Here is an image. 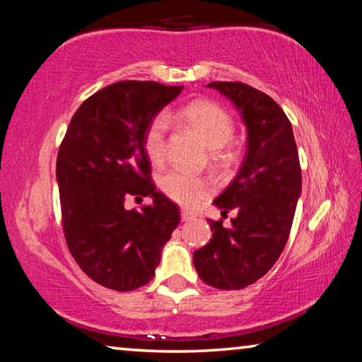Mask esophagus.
<instances>
[{"instance_id":"1","label":"esophagus","mask_w":362,"mask_h":362,"mask_svg":"<svg viewBox=\"0 0 362 362\" xmlns=\"http://www.w3.org/2000/svg\"><path fill=\"white\" fill-rule=\"evenodd\" d=\"M180 216H182V222H192V220L196 218L194 214L192 211H187V209H182Z\"/></svg>"}]
</instances>
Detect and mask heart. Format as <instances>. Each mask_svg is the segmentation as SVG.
I'll return each mask as SVG.
<instances>
[{
	"label": "heart",
	"mask_w": 362,
	"mask_h": 362,
	"mask_svg": "<svg viewBox=\"0 0 362 362\" xmlns=\"http://www.w3.org/2000/svg\"><path fill=\"white\" fill-rule=\"evenodd\" d=\"M183 118L199 134L207 146L212 148V156L218 164H228L235 158L230 140L235 134V121L226 110L212 100H194L183 108ZM170 116L166 112L155 115L144 134V148L153 164H163L168 156V131ZM161 192L174 203L194 207L209 196L214 182L209 177L173 169L159 179Z\"/></svg>",
	"instance_id": "b5f03b06"
}]
</instances>
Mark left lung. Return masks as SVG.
<instances>
[{"label":"left lung","mask_w":362,"mask_h":362,"mask_svg":"<svg viewBox=\"0 0 362 362\" xmlns=\"http://www.w3.org/2000/svg\"><path fill=\"white\" fill-rule=\"evenodd\" d=\"M233 100L247 127V151L238 175L214 201L231 225L207 220L212 240L194 250L198 276L216 289H243L269 272L289 238L302 192L297 144L291 121L276 102L240 81L207 84Z\"/></svg>","instance_id":"1"}]
</instances>
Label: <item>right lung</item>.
Wrapping results in <instances>:
<instances>
[{
  "instance_id": "right-lung-1",
  "label": "right lung",
  "mask_w": 362,
  "mask_h": 362,
  "mask_svg": "<svg viewBox=\"0 0 362 362\" xmlns=\"http://www.w3.org/2000/svg\"><path fill=\"white\" fill-rule=\"evenodd\" d=\"M183 86L118 81L76 110L57 153V182L66 246L78 267L108 289L150 283L161 250L180 222L179 207L155 189L144 134ZM129 195L153 203L125 209Z\"/></svg>"
}]
</instances>
